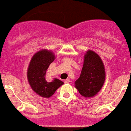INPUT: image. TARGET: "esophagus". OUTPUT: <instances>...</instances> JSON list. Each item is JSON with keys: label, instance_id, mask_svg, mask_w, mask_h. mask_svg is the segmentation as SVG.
I'll use <instances>...</instances> for the list:
<instances>
[{"label": "esophagus", "instance_id": "34e87169", "mask_svg": "<svg viewBox=\"0 0 131 131\" xmlns=\"http://www.w3.org/2000/svg\"><path fill=\"white\" fill-rule=\"evenodd\" d=\"M69 82H70L69 79H67L66 80H64V83H65V84H68V83H69Z\"/></svg>", "mask_w": 131, "mask_h": 131}]
</instances>
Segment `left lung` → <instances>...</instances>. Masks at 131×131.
I'll return each instance as SVG.
<instances>
[{
  "label": "left lung",
  "mask_w": 131,
  "mask_h": 131,
  "mask_svg": "<svg viewBox=\"0 0 131 131\" xmlns=\"http://www.w3.org/2000/svg\"><path fill=\"white\" fill-rule=\"evenodd\" d=\"M105 81V69L97 54L89 50L84 56V65L75 87L84 97H93L100 91Z\"/></svg>",
  "instance_id": "obj_1"
}]
</instances>
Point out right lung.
<instances>
[{"mask_svg":"<svg viewBox=\"0 0 131 131\" xmlns=\"http://www.w3.org/2000/svg\"><path fill=\"white\" fill-rule=\"evenodd\" d=\"M54 59V55L48 50H41L31 59L27 70V79L35 92L42 97L49 98L54 94L58 88L64 84L58 79L48 82L45 74L50 64Z\"/></svg>","mask_w":131,"mask_h":131,"instance_id":"obj_1","label":"right lung"}]
</instances>
